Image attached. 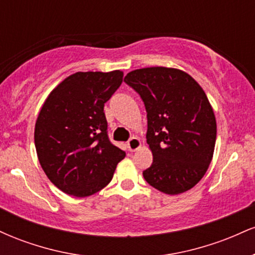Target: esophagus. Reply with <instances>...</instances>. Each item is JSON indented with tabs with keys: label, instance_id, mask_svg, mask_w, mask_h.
<instances>
[{
	"label": "esophagus",
	"instance_id": "1",
	"mask_svg": "<svg viewBox=\"0 0 255 255\" xmlns=\"http://www.w3.org/2000/svg\"><path fill=\"white\" fill-rule=\"evenodd\" d=\"M127 146H128V150H129L130 152H134V151H136L140 146H141V141H140V139H137V137L133 136L128 140Z\"/></svg>",
	"mask_w": 255,
	"mask_h": 255
}]
</instances>
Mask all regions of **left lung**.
<instances>
[{"mask_svg":"<svg viewBox=\"0 0 255 255\" xmlns=\"http://www.w3.org/2000/svg\"><path fill=\"white\" fill-rule=\"evenodd\" d=\"M125 83L139 93L147 113L153 162L142 172L146 182L170 195L189 191L207 171L217 135L204 90L186 72L166 67L131 71Z\"/></svg>","mask_w":255,"mask_h":255,"instance_id":"1","label":"left lung"}]
</instances>
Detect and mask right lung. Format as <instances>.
Returning <instances> with one entry per match:
<instances>
[{"label": "right lung", "mask_w": 255, "mask_h": 255, "mask_svg": "<svg viewBox=\"0 0 255 255\" xmlns=\"http://www.w3.org/2000/svg\"><path fill=\"white\" fill-rule=\"evenodd\" d=\"M124 72H78L51 91L34 127L44 172L58 189L84 198L103 189L126 152L108 137L104 103L122 84Z\"/></svg>", "instance_id": "1"}]
</instances>
